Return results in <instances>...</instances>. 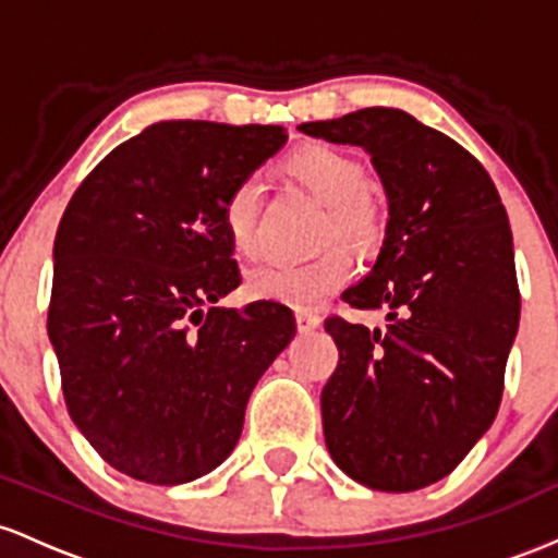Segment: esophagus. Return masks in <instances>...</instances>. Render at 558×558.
I'll list each match as a JSON object with an SVG mask.
<instances>
[{
	"instance_id": "1",
	"label": "esophagus",
	"mask_w": 558,
	"mask_h": 558,
	"mask_svg": "<svg viewBox=\"0 0 558 558\" xmlns=\"http://www.w3.org/2000/svg\"><path fill=\"white\" fill-rule=\"evenodd\" d=\"M295 318H298V329L303 331V335L305 331L318 329V324H322V316H318V313H311V311H298Z\"/></svg>"
}]
</instances>
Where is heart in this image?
Wrapping results in <instances>:
<instances>
[{"label":"heart","instance_id":"obj_1","mask_svg":"<svg viewBox=\"0 0 558 558\" xmlns=\"http://www.w3.org/2000/svg\"><path fill=\"white\" fill-rule=\"evenodd\" d=\"M287 171L327 205L322 245L340 236L350 245L368 250L381 240V210L377 199L366 192V168L353 155L331 144H305L287 158ZM258 205L260 184L253 177L236 181L223 197V229L240 255H255L258 247ZM353 271V255L342 245H331L308 263H266L253 268L247 274V292L295 308H316L348 284Z\"/></svg>","mask_w":558,"mask_h":558}]
</instances>
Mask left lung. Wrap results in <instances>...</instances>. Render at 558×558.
I'll return each instance as SVG.
<instances>
[{
	"label": "left lung",
	"instance_id": "left-lung-1",
	"mask_svg": "<svg viewBox=\"0 0 558 558\" xmlns=\"http://www.w3.org/2000/svg\"><path fill=\"white\" fill-rule=\"evenodd\" d=\"M300 131L366 149L390 203L377 263L342 292L350 308H385V329L324 322L340 350L322 390L327 448L372 490H418L498 414L519 327L509 216L482 162L409 112L363 108Z\"/></svg>",
	"mask_w": 558,
	"mask_h": 558
}]
</instances>
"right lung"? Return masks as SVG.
Instances as JSON below:
<instances>
[{"label":"right lung","instance_id":"obj_1","mask_svg":"<svg viewBox=\"0 0 558 558\" xmlns=\"http://www.w3.org/2000/svg\"><path fill=\"white\" fill-rule=\"evenodd\" d=\"M287 142L281 126L160 121L81 181L54 236L47 329L81 435L153 485L208 474L295 337L287 305L216 308L240 287L221 205Z\"/></svg>","mask_w":558,"mask_h":558}]
</instances>
